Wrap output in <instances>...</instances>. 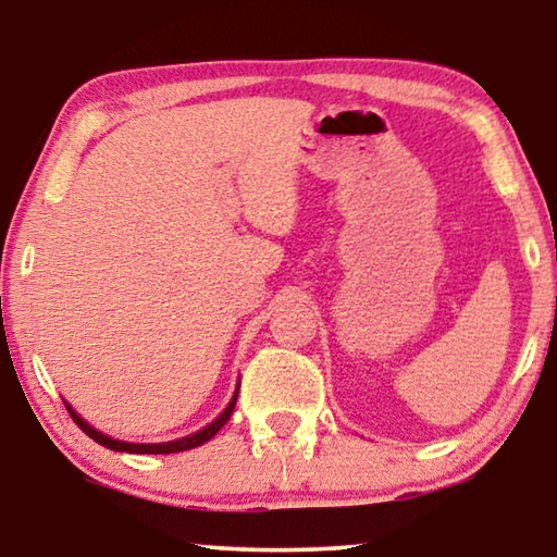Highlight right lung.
<instances>
[{"mask_svg": "<svg viewBox=\"0 0 557 557\" xmlns=\"http://www.w3.org/2000/svg\"><path fill=\"white\" fill-rule=\"evenodd\" d=\"M238 387H240V385H238ZM238 387H235V393H233L231 403H227V408H225L223 413H220L210 425H205L202 431L193 433V436H185V438H177V441H166V444H126V441L111 438V436H106V433L96 431L94 425H88L86 421H83V418H81L78 413H75V410H73L71 406H67V403H65V408H67V413H71V418L75 421V425H78V429H81L83 433H86L88 438H94L96 444L111 448V451H126V454H177V451H187V448L202 446L205 441H210L220 429H223V425H225L227 421H231L233 408H235V400H238Z\"/></svg>", "mask_w": 557, "mask_h": 557, "instance_id": "1", "label": "right lung"}]
</instances>
